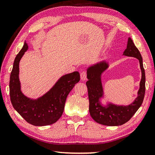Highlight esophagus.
<instances>
[{
  "mask_svg": "<svg viewBox=\"0 0 155 155\" xmlns=\"http://www.w3.org/2000/svg\"><path fill=\"white\" fill-rule=\"evenodd\" d=\"M80 78L81 80L82 81H85L87 79V73L86 71H83L81 72L80 74Z\"/></svg>",
  "mask_w": 155,
  "mask_h": 155,
  "instance_id": "1",
  "label": "esophagus"
}]
</instances>
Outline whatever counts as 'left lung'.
Wrapping results in <instances>:
<instances>
[{"instance_id":"left-lung-1","label":"left lung","mask_w":155,"mask_h":155,"mask_svg":"<svg viewBox=\"0 0 155 155\" xmlns=\"http://www.w3.org/2000/svg\"><path fill=\"white\" fill-rule=\"evenodd\" d=\"M123 54L138 59L142 71V78L140 83V89L138 92V97L130 105L119 106L110 103L107 106H103L101 104L100 98L103 96L101 77L102 73L109 67L107 62L104 61H101L90 67L87 70V78L88 81H87L86 86L88 92L89 112L96 122L104 125L118 126L126 123L140 107L144 98L146 78L142 58L140 52L134 45L130 38H128L127 48Z\"/></svg>"}]
</instances>
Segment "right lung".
I'll return each instance as SVG.
<instances>
[{"mask_svg":"<svg viewBox=\"0 0 155 155\" xmlns=\"http://www.w3.org/2000/svg\"><path fill=\"white\" fill-rule=\"evenodd\" d=\"M28 48V45L25 42L14 61L9 81L11 103L28 123L36 126L51 125L62 115L66 98L75 84L80 81V74L74 71L63 75L42 97L31 100L23 94L19 80V61Z\"/></svg>","mask_w":155,"mask_h":155,"instance_id":"1","label":"right lung"}]
</instances>
